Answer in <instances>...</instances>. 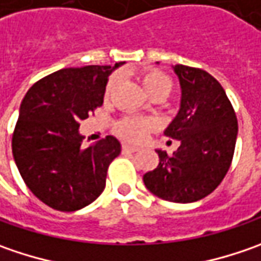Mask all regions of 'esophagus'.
Returning <instances> with one entry per match:
<instances>
[{"instance_id":"esophagus-1","label":"esophagus","mask_w":261,"mask_h":261,"mask_svg":"<svg viewBox=\"0 0 261 261\" xmlns=\"http://www.w3.org/2000/svg\"><path fill=\"white\" fill-rule=\"evenodd\" d=\"M122 151H123V152H136V151H138V146L129 145V144H123V146H122Z\"/></svg>"}]
</instances>
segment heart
Returning a JSON list of instances; mask_svg holds the SVG:
<instances>
[{
  "instance_id": "1",
  "label": "heart",
  "mask_w": 261,
  "mask_h": 261,
  "mask_svg": "<svg viewBox=\"0 0 261 261\" xmlns=\"http://www.w3.org/2000/svg\"><path fill=\"white\" fill-rule=\"evenodd\" d=\"M119 76H112L107 83L106 87V95L112 94V91L115 90V87L117 86ZM141 83L145 88V91L151 95H163L167 97L171 91V80L161 71H148L145 72ZM155 126V122L151 119H145V117H125L122 120H119L116 123V132L119 135H122L123 138H127L130 141H142L148 134L149 129H152Z\"/></svg>"
}]
</instances>
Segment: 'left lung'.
<instances>
[{"mask_svg":"<svg viewBox=\"0 0 261 261\" xmlns=\"http://www.w3.org/2000/svg\"><path fill=\"white\" fill-rule=\"evenodd\" d=\"M181 87L180 109L164 135L180 146L173 155L155 149L160 163L144 174L145 187L168 202L192 203L211 195L224 180L236 149L238 123L225 90L211 74L173 66Z\"/></svg>","mask_w":261,"mask_h":261,"instance_id":"8db88e82","label":"left lung"}]
</instances>
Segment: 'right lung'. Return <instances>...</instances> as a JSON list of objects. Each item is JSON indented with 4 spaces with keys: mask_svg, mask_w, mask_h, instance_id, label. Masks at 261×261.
Returning <instances> with one entry per match:
<instances>
[{
    "mask_svg": "<svg viewBox=\"0 0 261 261\" xmlns=\"http://www.w3.org/2000/svg\"><path fill=\"white\" fill-rule=\"evenodd\" d=\"M125 62L64 68L24 95L13 134L15 166L45 205L74 212L105 190L107 168L120 154L115 136L83 148L80 120L103 105L109 75Z\"/></svg>",
    "mask_w": 261,
    "mask_h": 261,
    "instance_id": "obj_1",
    "label": "right lung"
}]
</instances>
